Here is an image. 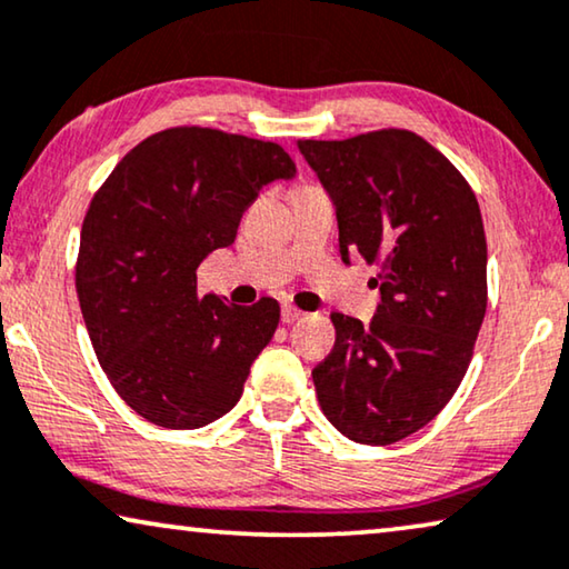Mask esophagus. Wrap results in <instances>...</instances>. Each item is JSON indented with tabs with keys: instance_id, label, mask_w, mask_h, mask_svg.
Segmentation results:
<instances>
[{
	"instance_id": "esophagus-1",
	"label": "esophagus",
	"mask_w": 569,
	"mask_h": 569,
	"mask_svg": "<svg viewBox=\"0 0 569 569\" xmlns=\"http://www.w3.org/2000/svg\"><path fill=\"white\" fill-rule=\"evenodd\" d=\"M299 317H301L299 309H293V307H283V309H281V322H283V325H293Z\"/></svg>"
}]
</instances>
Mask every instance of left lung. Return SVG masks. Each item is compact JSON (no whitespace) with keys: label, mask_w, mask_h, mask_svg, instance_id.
I'll use <instances>...</instances> for the list:
<instances>
[{"label":"left lung","mask_w":569,"mask_h":569,"mask_svg":"<svg viewBox=\"0 0 569 569\" xmlns=\"http://www.w3.org/2000/svg\"><path fill=\"white\" fill-rule=\"evenodd\" d=\"M332 198L342 262H379L371 325L332 315V353L311 371L325 418L356 443L428 426L467 373L487 309V242L469 182L412 131L299 141Z\"/></svg>","instance_id":"1"}]
</instances>
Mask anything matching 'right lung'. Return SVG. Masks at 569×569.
Returning a JSON list of instances; mask_svg holds the SVG:
<instances>
[{
	"label": "right lung",
	"instance_id": "obj_1",
	"mask_svg": "<svg viewBox=\"0 0 569 569\" xmlns=\"http://www.w3.org/2000/svg\"><path fill=\"white\" fill-rule=\"evenodd\" d=\"M293 174L278 143L186 126L143 139L94 193L79 237V307L102 371L141 418L193 430L239 402L281 307L201 299L196 270L234 242L262 188Z\"/></svg>",
	"mask_w": 569,
	"mask_h": 569
}]
</instances>
